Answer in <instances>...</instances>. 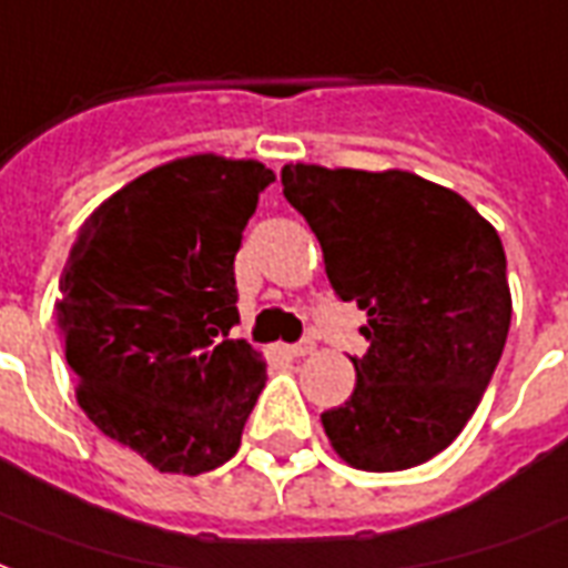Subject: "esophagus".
Instances as JSON below:
<instances>
[{
	"instance_id": "34e87169",
	"label": "esophagus",
	"mask_w": 568,
	"mask_h": 568,
	"mask_svg": "<svg viewBox=\"0 0 568 568\" xmlns=\"http://www.w3.org/2000/svg\"><path fill=\"white\" fill-rule=\"evenodd\" d=\"M283 352L288 358H304V355H313V352H316V343H313V339H301V343L283 346Z\"/></svg>"
}]
</instances>
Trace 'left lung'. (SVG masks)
Listing matches in <instances>:
<instances>
[{"label":"left lung","mask_w":568,"mask_h":568,"mask_svg":"<svg viewBox=\"0 0 568 568\" xmlns=\"http://www.w3.org/2000/svg\"><path fill=\"white\" fill-rule=\"evenodd\" d=\"M283 195L322 243L343 301L367 313L355 390L322 413L348 466L436 457L476 413L511 322L506 252L466 199L409 171L285 165Z\"/></svg>","instance_id":"1"}]
</instances>
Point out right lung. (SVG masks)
<instances>
[{"label": "right lung", "instance_id": "obj_1", "mask_svg": "<svg viewBox=\"0 0 568 568\" xmlns=\"http://www.w3.org/2000/svg\"><path fill=\"white\" fill-rule=\"evenodd\" d=\"M273 171L183 155L92 210L60 280L57 325L78 403L159 473L201 476L237 455L264 361L229 339L234 255Z\"/></svg>", "mask_w": 568, "mask_h": 568}]
</instances>
